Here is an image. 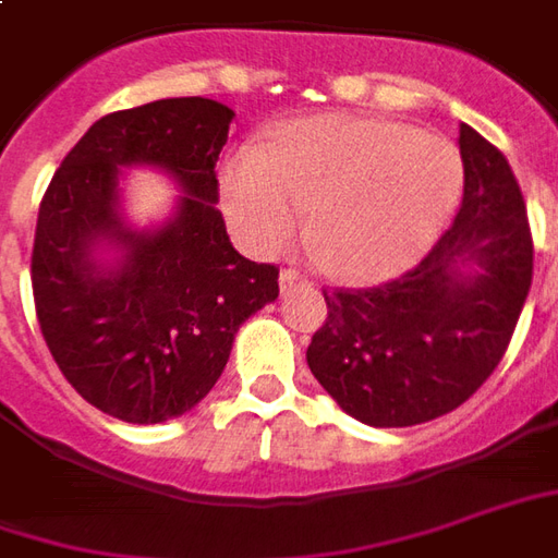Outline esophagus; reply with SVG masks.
Here are the masks:
<instances>
[{
  "label": "esophagus",
  "instance_id": "obj_1",
  "mask_svg": "<svg viewBox=\"0 0 558 558\" xmlns=\"http://www.w3.org/2000/svg\"><path fill=\"white\" fill-rule=\"evenodd\" d=\"M302 283V275L295 271V268H283L280 271V292H290L292 287H299Z\"/></svg>",
  "mask_w": 558,
  "mask_h": 558
}]
</instances>
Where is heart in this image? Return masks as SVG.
<instances>
[{
  "label": "heart",
  "mask_w": 558,
  "mask_h": 558,
  "mask_svg": "<svg viewBox=\"0 0 558 558\" xmlns=\"http://www.w3.org/2000/svg\"><path fill=\"white\" fill-rule=\"evenodd\" d=\"M462 157L438 135L399 120L323 114L266 147L226 159L220 202L253 253H278L299 232L335 275L384 280L438 241L462 196Z\"/></svg>",
  "instance_id": "heart-1"
}]
</instances>
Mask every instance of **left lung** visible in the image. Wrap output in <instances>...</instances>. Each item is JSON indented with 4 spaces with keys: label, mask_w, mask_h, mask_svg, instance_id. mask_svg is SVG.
I'll return each mask as SVG.
<instances>
[{
    "label": "left lung",
    "mask_w": 558,
    "mask_h": 558,
    "mask_svg": "<svg viewBox=\"0 0 558 558\" xmlns=\"http://www.w3.org/2000/svg\"><path fill=\"white\" fill-rule=\"evenodd\" d=\"M465 193L453 226L401 278L326 292L307 365L365 426L428 423L496 372L532 287V229L508 159L459 126Z\"/></svg>",
    "instance_id": "obj_1"
}]
</instances>
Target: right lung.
<instances>
[{"label": "right lung", "mask_w": 558, "mask_h": 558, "mask_svg": "<svg viewBox=\"0 0 558 558\" xmlns=\"http://www.w3.org/2000/svg\"><path fill=\"white\" fill-rule=\"evenodd\" d=\"M235 111L159 99L96 120L38 208L33 295L65 380L123 423L186 414L223 374L244 319L278 299V268L244 259L217 211V157ZM120 165H157L185 186L154 233L119 214ZM102 243L121 251L102 264Z\"/></svg>", "instance_id": "add662e5"}]
</instances>
